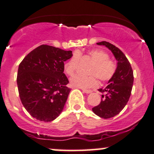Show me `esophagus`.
Segmentation results:
<instances>
[{"mask_svg":"<svg viewBox=\"0 0 154 154\" xmlns=\"http://www.w3.org/2000/svg\"><path fill=\"white\" fill-rule=\"evenodd\" d=\"M82 91H83V92L86 93V94H89V93H91V91H91V90L85 89V88H82Z\"/></svg>","mask_w":154,"mask_h":154,"instance_id":"1","label":"esophagus"}]
</instances>
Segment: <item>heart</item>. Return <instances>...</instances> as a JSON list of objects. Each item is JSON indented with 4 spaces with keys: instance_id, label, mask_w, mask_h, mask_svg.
Here are the masks:
<instances>
[{
    "instance_id": "heart-1",
    "label": "heart",
    "mask_w": 154,
    "mask_h": 154,
    "mask_svg": "<svg viewBox=\"0 0 154 154\" xmlns=\"http://www.w3.org/2000/svg\"><path fill=\"white\" fill-rule=\"evenodd\" d=\"M83 56V52L77 51L73 54L71 58L65 63L63 68L66 74L69 76L74 74L78 66L80 57ZM85 56L92 61L88 71L89 75L75 74L70 80L71 86L82 88H93L98 84L96 77L101 82H106L115 75L117 68L116 62L109 58L108 54L103 50H90L87 51Z\"/></svg>"
}]
</instances>
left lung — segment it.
Wrapping results in <instances>:
<instances>
[{
  "label": "left lung",
  "instance_id": "obj_1",
  "mask_svg": "<svg viewBox=\"0 0 154 154\" xmlns=\"http://www.w3.org/2000/svg\"><path fill=\"white\" fill-rule=\"evenodd\" d=\"M97 45L109 48L117 61L115 75L105 88L98 89L104 94H102L101 101L92 108L94 114L106 119L116 116L125 108L131 94L134 77L130 62L119 48L107 42H100Z\"/></svg>",
  "mask_w": 154,
  "mask_h": 154
}]
</instances>
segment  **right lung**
I'll list each match as a JSON object with an SVG mask.
<instances>
[{
    "label": "right lung",
    "instance_id": "obj_1",
    "mask_svg": "<svg viewBox=\"0 0 154 154\" xmlns=\"http://www.w3.org/2000/svg\"><path fill=\"white\" fill-rule=\"evenodd\" d=\"M71 57V51L42 45L20 63L17 76L20 99L37 120L52 122L63 111L71 91L63 67Z\"/></svg>",
    "mask_w": 154,
    "mask_h": 154
}]
</instances>
